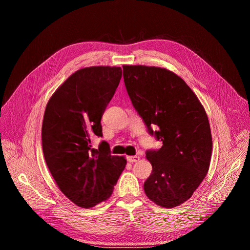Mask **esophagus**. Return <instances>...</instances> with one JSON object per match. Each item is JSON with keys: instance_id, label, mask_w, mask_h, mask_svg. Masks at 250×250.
I'll use <instances>...</instances> for the list:
<instances>
[{"instance_id": "34e87169", "label": "esophagus", "mask_w": 250, "mask_h": 250, "mask_svg": "<svg viewBox=\"0 0 250 250\" xmlns=\"http://www.w3.org/2000/svg\"><path fill=\"white\" fill-rule=\"evenodd\" d=\"M139 159H140L139 156H128L127 157V161L130 163H135V162H137V161H139Z\"/></svg>"}]
</instances>
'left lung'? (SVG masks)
Masks as SVG:
<instances>
[{
	"instance_id": "left-lung-1",
	"label": "left lung",
	"mask_w": 250,
	"mask_h": 250,
	"mask_svg": "<svg viewBox=\"0 0 250 250\" xmlns=\"http://www.w3.org/2000/svg\"><path fill=\"white\" fill-rule=\"evenodd\" d=\"M123 68L133 106L149 133L163 142L159 150L146 152L152 171L144 192L158 206L178 207L193 195L210 167L213 143L206 110L173 71L146 65Z\"/></svg>"
}]
</instances>
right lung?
I'll return each instance as SVG.
<instances>
[{"label": "right lung", "mask_w": 250, "mask_h": 250, "mask_svg": "<svg viewBox=\"0 0 250 250\" xmlns=\"http://www.w3.org/2000/svg\"><path fill=\"white\" fill-rule=\"evenodd\" d=\"M117 66H90L69 76L47 102L42 122V150L60 191L75 205L89 208L107 200L126 164L103 141L101 119L122 79Z\"/></svg>", "instance_id": "1"}]
</instances>
